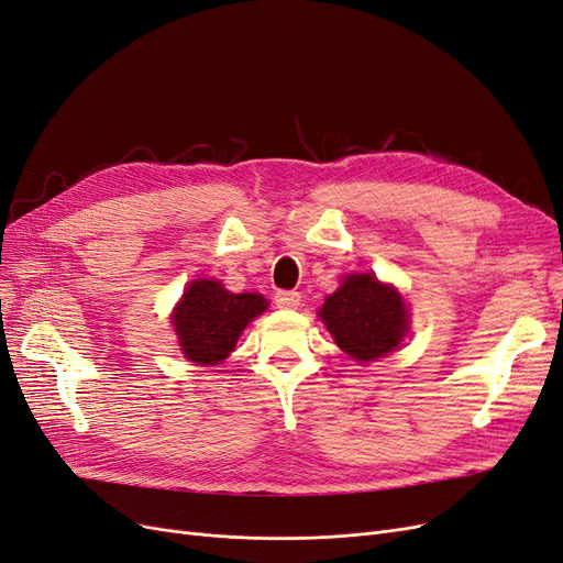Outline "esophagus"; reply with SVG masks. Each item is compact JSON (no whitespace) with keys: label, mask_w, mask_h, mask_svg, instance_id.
<instances>
[{"label":"esophagus","mask_w":563,"mask_h":563,"mask_svg":"<svg viewBox=\"0 0 563 563\" xmlns=\"http://www.w3.org/2000/svg\"><path fill=\"white\" fill-rule=\"evenodd\" d=\"M299 303H301V295L295 292V289H280V292H276L278 308H297Z\"/></svg>","instance_id":"obj_1"}]
</instances>
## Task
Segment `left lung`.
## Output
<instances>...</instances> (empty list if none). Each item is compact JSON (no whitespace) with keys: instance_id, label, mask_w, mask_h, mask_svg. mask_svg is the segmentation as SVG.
I'll list each match as a JSON object with an SVG mask.
<instances>
[{"instance_id":"obj_1","label":"left lung","mask_w":563,"mask_h":563,"mask_svg":"<svg viewBox=\"0 0 563 563\" xmlns=\"http://www.w3.org/2000/svg\"><path fill=\"white\" fill-rule=\"evenodd\" d=\"M320 318L339 347L360 362L387 355L408 329L401 295L371 274L347 276L336 292L324 299Z\"/></svg>"}]
</instances>
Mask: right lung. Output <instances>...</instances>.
<instances>
[{"instance_id":"add662e5","label":"right lung","mask_w":563,"mask_h":563,"mask_svg":"<svg viewBox=\"0 0 563 563\" xmlns=\"http://www.w3.org/2000/svg\"><path fill=\"white\" fill-rule=\"evenodd\" d=\"M264 308L266 299L260 295H232L218 280H195L174 313L183 355L195 364L222 362Z\"/></svg>"}]
</instances>
